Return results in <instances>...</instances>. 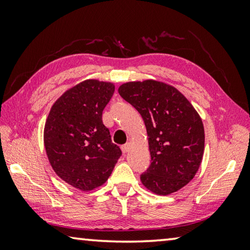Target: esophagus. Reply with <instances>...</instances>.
Segmentation results:
<instances>
[{"instance_id":"34e87169","label":"esophagus","mask_w":250,"mask_h":250,"mask_svg":"<svg viewBox=\"0 0 250 250\" xmlns=\"http://www.w3.org/2000/svg\"><path fill=\"white\" fill-rule=\"evenodd\" d=\"M130 146H131V143H130V142H126L125 146H121L122 152H124V153H126V152H129V150H130Z\"/></svg>"}]
</instances>
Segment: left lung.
I'll use <instances>...</instances> for the list:
<instances>
[{"label": "left lung", "mask_w": 250, "mask_h": 250, "mask_svg": "<svg viewBox=\"0 0 250 250\" xmlns=\"http://www.w3.org/2000/svg\"><path fill=\"white\" fill-rule=\"evenodd\" d=\"M118 92L146 125L151 164L140 176L142 184L158 195L184 188L204 154V125L195 108L175 87L153 79L122 83Z\"/></svg>", "instance_id": "8db88e82"}]
</instances>
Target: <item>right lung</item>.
Returning a JSON list of instances; mask_svg holds the SVG:
<instances>
[{
  "label": "right lung",
  "mask_w": 250,
  "mask_h": 250,
  "mask_svg": "<svg viewBox=\"0 0 250 250\" xmlns=\"http://www.w3.org/2000/svg\"><path fill=\"white\" fill-rule=\"evenodd\" d=\"M115 84L87 79L66 90L50 108L44 146L54 172L80 191L105 183L121 156L103 124Z\"/></svg>",
  "instance_id": "1"
}]
</instances>
